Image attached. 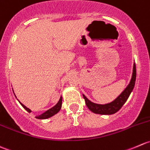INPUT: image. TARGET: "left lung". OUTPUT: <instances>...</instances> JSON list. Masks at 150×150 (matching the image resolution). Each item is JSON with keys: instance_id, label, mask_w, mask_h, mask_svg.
I'll list each match as a JSON object with an SVG mask.
<instances>
[{"instance_id": "obj_1", "label": "left lung", "mask_w": 150, "mask_h": 150, "mask_svg": "<svg viewBox=\"0 0 150 150\" xmlns=\"http://www.w3.org/2000/svg\"><path fill=\"white\" fill-rule=\"evenodd\" d=\"M136 64L133 63V74H132L131 79L128 85L126 87V88L122 92L120 95L115 100L112 101L111 103H106V104H98L93 102L90 101L84 94L82 95L85 103L88 109L93 113L99 114V115H113L116 113L117 112L120 110L127 100L128 97L130 96V93L133 91V87H134L135 82H136Z\"/></svg>"}]
</instances>
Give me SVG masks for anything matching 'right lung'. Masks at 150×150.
Listing matches in <instances>:
<instances>
[{"label":"right lung","instance_id":"right-lung-1","mask_svg":"<svg viewBox=\"0 0 150 150\" xmlns=\"http://www.w3.org/2000/svg\"><path fill=\"white\" fill-rule=\"evenodd\" d=\"M13 92H14V91H13ZM14 96H15V95H14ZM62 100H63V98H62V96H60V100H59V101L57 102V104H56L55 106H54L53 107H52L51 109H48V110L46 111L45 112H44V113L41 114V115H38V116H36L35 117H36L37 119L44 120V119H47V118H50V117H51L54 116V115H56L57 112H59V111H60V109H61ZM19 102H20V101H19ZM20 103L22 105V106H23V107L24 108V109L27 111V112H28L29 113H30V112H31L30 109H28V108H27L26 106H25V105H23V103H21V102H20Z\"/></svg>","mask_w":150,"mask_h":150}]
</instances>
